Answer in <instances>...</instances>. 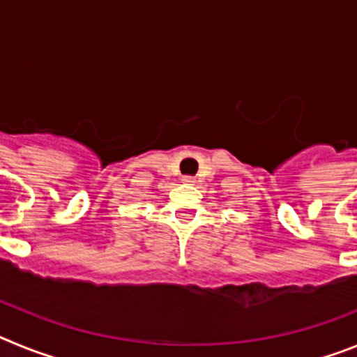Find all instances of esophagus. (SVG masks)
Instances as JSON below:
<instances>
[{"label": "esophagus", "mask_w": 357, "mask_h": 357, "mask_svg": "<svg viewBox=\"0 0 357 357\" xmlns=\"http://www.w3.org/2000/svg\"><path fill=\"white\" fill-rule=\"evenodd\" d=\"M182 182H184V184H188V185H195V176H184V178H182Z\"/></svg>", "instance_id": "1"}]
</instances>
